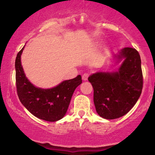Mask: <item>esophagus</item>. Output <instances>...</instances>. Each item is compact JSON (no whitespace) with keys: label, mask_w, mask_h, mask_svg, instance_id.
Here are the masks:
<instances>
[{"label":"esophagus","mask_w":155,"mask_h":155,"mask_svg":"<svg viewBox=\"0 0 155 155\" xmlns=\"http://www.w3.org/2000/svg\"><path fill=\"white\" fill-rule=\"evenodd\" d=\"M89 75H89L88 73H84L82 76V80H83L84 81H87V79H88V78H89Z\"/></svg>","instance_id":"esophagus-1"}]
</instances>
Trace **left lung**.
<instances>
[{
	"label": "left lung",
	"mask_w": 155,
	"mask_h": 155,
	"mask_svg": "<svg viewBox=\"0 0 155 155\" xmlns=\"http://www.w3.org/2000/svg\"><path fill=\"white\" fill-rule=\"evenodd\" d=\"M116 57L118 61L124 58L118 72H99L88 78L94 89L96 111L106 119H115L128 113L138 100L143 87L138 51L126 47Z\"/></svg>",
	"instance_id": "obj_1"
}]
</instances>
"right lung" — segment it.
Wrapping results in <instances>:
<instances>
[{"mask_svg":"<svg viewBox=\"0 0 155 155\" xmlns=\"http://www.w3.org/2000/svg\"><path fill=\"white\" fill-rule=\"evenodd\" d=\"M23 48L15 59L16 87L20 101L31 114L40 119L50 122L61 119L66 113L74 91L82 83L81 76L65 80L51 89L36 87L27 80L21 65Z\"/></svg>","mask_w":155,"mask_h":155,"instance_id":"obj_1","label":"right lung"}]
</instances>
